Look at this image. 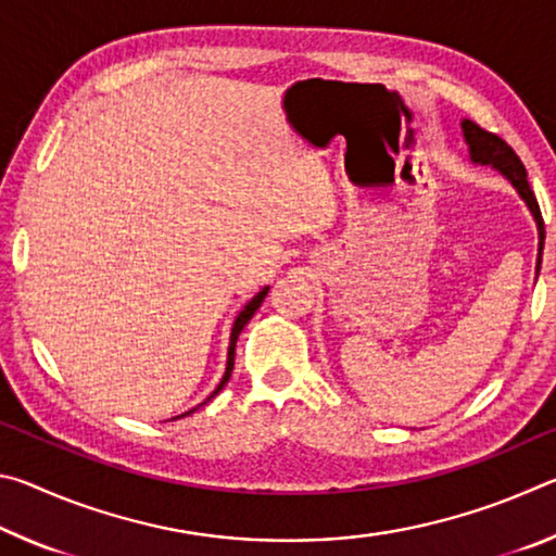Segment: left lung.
I'll return each instance as SVG.
<instances>
[{
    "mask_svg": "<svg viewBox=\"0 0 556 556\" xmlns=\"http://www.w3.org/2000/svg\"><path fill=\"white\" fill-rule=\"evenodd\" d=\"M460 127H464V137L468 142L470 149V159H473L476 164H491L495 166L497 172H501L507 181H510L517 193L522 195L527 208L532 211L534 220H538V228H540V257H538V271H540V262H542V248H544V220H542V213H540V203L534 199V191L530 188V181H527V172L520 162V156L513 152V147L501 139L493 131L483 129L481 125H476V122L464 119L460 122Z\"/></svg>",
    "mask_w": 556,
    "mask_h": 556,
    "instance_id": "left-lung-1",
    "label": "left lung"
}]
</instances>
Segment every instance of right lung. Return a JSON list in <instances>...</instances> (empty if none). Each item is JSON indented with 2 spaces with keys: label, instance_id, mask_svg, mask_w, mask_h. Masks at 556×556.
I'll return each instance as SVG.
<instances>
[{
  "label": "right lung",
  "instance_id": "1",
  "mask_svg": "<svg viewBox=\"0 0 556 556\" xmlns=\"http://www.w3.org/2000/svg\"><path fill=\"white\" fill-rule=\"evenodd\" d=\"M267 287L265 289H262L260 291V294L255 296V299H252L250 301V304L248 306H244L242 308V312H240V316L238 318H235V324H232V333H230V351H228V368H225V375H223V380H220V384H218V388H215V392L211 394V397H215V394H218L223 388H225V382H228L230 380V372H232V365H235V343H238V336H240V331H242V328H244V324H248L250 321V318L252 316H255V312H257V308L262 306V301H265V296H267ZM208 397V400H211ZM208 400H205V402H208ZM203 402V404H205ZM193 412V409H191ZM191 412H186V414H191ZM186 414H181V417H186Z\"/></svg>",
  "mask_w": 556,
  "mask_h": 556
}]
</instances>
